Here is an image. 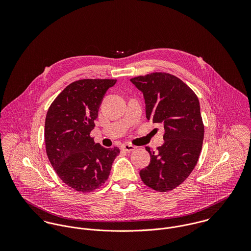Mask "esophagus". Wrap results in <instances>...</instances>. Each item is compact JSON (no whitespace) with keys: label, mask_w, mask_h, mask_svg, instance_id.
<instances>
[{"label":"esophagus","mask_w":251,"mask_h":251,"mask_svg":"<svg viewBox=\"0 0 251 251\" xmlns=\"http://www.w3.org/2000/svg\"><path fill=\"white\" fill-rule=\"evenodd\" d=\"M122 148H123L124 151H127V152H130V151H134V150L136 149L135 146L130 145V144H125V145H123Z\"/></svg>","instance_id":"1"}]
</instances>
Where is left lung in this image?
Masks as SVG:
<instances>
[{"instance_id":"left-lung-1","label":"left lung","mask_w":251,"mask_h":251,"mask_svg":"<svg viewBox=\"0 0 251 251\" xmlns=\"http://www.w3.org/2000/svg\"><path fill=\"white\" fill-rule=\"evenodd\" d=\"M144 95L147 120L163 126L164 144L146 150L151 163L140 171L144 183L159 192L173 190L194 169L202 150L204 124L195 93L179 78L153 72L131 78Z\"/></svg>"}]
</instances>
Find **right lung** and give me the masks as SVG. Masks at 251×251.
Wrapping results in <instances>:
<instances>
[{
	"label": "right lung",
	"mask_w": 251,
	"mask_h": 251,
	"mask_svg": "<svg viewBox=\"0 0 251 251\" xmlns=\"http://www.w3.org/2000/svg\"><path fill=\"white\" fill-rule=\"evenodd\" d=\"M116 79H81L72 82L54 100L44 126L46 153L67 185L87 193L107 180L120 149H106L90 136L99 109Z\"/></svg>",
	"instance_id": "1"
}]
</instances>
